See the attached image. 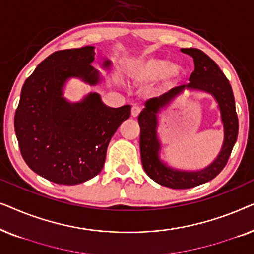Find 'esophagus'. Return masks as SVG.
<instances>
[{
	"instance_id": "34e87169",
	"label": "esophagus",
	"mask_w": 254,
	"mask_h": 254,
	"mask_svg": "<svg viewBox=\"0 0 254 254\" xmlns=\"http://www.w3.org/2000/svg\"><path fill=\"white\" fill-rule=\"evenodd\" d=\"M141 113V109L138 106H133L131 107V117L136 118L138 117V114Z\"/></svg>"
}]
</instances>
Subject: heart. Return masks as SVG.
I'll list each match as a JSON object with an SVG mask.
<instances>
[{"mask_svg": "<svg viewBox=\"0 0 254 254\" xmlns=\"http://www.w3.org/2000/svg\"><path fill=\"white\" fill-rule=\"evenodd\" d=\"M130 79L138 84H150L159 79L163 91H169L183 81L186 70L178 64H170L166 59L143 58L133 61L128 67Z\"/></svg>", "mask_w": 254, "mask_h": 254, "instance_id": "b5f03b06", "label": "heart"}]
</instances>
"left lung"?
Segmentation results:
<instances>
[{
	"label": "left lung",
	"instance_id": "obj_1",
	"mask_svg": "<svg viewBox=\"0 0 254 254\" xmlns=\"http://www.w3.org/2000/svg\"><path fill=\"white\" fill-rule=\"evenodd\" d=\"M193 58L194 71L190 83L173 88L164 95L148 99L138 116L141 161L147 175L159 185L184 190L195 187L214 179L224 169L238 136V118L231 85L214 60L197 48H182ZM187 89L209 93L217 100L224 124V143L217 158L204 169L186 172L172 168L160 159L161 145L158 137V113Z\"/></svg>",
	"mask_w": 254,
	"mask_h": 254
}]
</instances>
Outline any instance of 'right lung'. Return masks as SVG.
<instances>
[{
    "label": "right lung",
    "instance_id": "1",
    "mask_svg": "<svg viewBox=\"0 0 254 254\" xmlns=\"http://www.w3.org/2000/svg\"><path fill=\"white\" fill-rule=\"evenodd\" d=\"M93 60V46L54 52L20 92L15 113L20 154L32 171L60 185H77L98 175L111 138L130 117V105L110 107L97 92L74 103L64 96L70 78L92 86L103 81ZM110 67V60L103 62V68Z\"/></svg>",
    "mask_w": 254,
    "mask_h": 254
}]
</instances>
